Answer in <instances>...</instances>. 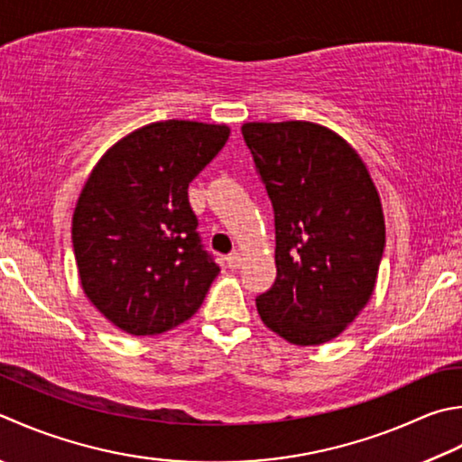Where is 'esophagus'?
Listing matches in <instances>:
<instances>
[{"instance_id":"esophagus-1","label":"esophagus","mask_w":462,"mask_h":462,"mask_svg":"<svg viewBox=\"0 0 462 462\" xmlns=\"http://www.w3.org/2000/svg\"><path fill=\"white\" fill-rule=\"evenodd\" d=\"M240 264H242V256L238 254V252H232V254L226 256V266L228 268L236 270V268H240Z\"/></svg>"}]
</instances>
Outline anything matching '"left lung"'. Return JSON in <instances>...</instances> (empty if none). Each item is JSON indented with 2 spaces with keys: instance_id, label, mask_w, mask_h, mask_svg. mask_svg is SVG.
<instances>
[{
  "instance_id": "obj_1",
  "label": "left lung",
  "mask_w": 462,
  "mask_h": 462,
  "mask_svg": "<svg viewBox=\"0 0 462 462\" xmlns=\"http://www.w3.org/2000/svg\"><path fill=\"white\" fill-rule=\"evenodd\" d=\"M242 135L274 208L276 280L262 322L298 346L345 330L374 292L384 252L381 198L365 162L312 122H248Z\"/></svg>"
}]
</instances>
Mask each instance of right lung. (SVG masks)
Listing matches in <instances>:
<instances>
[{"label":"right lung","instance_id":"obj_1","mask_svg":"<svg viewBox=\"0 0 462 462\" xmlns=\"http://www.w3.org/2000/svg\"><path fill=\"white\" fill-rule=\"evenodd\" d=\"M224 124L166 120L107 150L78 198L71 242L88 300L153 337L200 309L220 268L196 232L188 186L228 142Z\"/></svg>","mask_w":462,"mask_h":462}]
</instances>
